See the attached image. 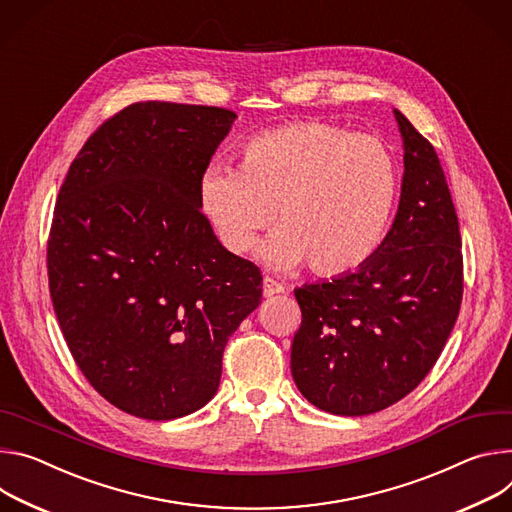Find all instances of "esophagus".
Wrapping results in <instances>:
<instances>
[{"mask_svg": "<svg viewBox=\"0 0 512 512\" xmlns=\"http://www.w3.org/2000/svg\"><path fill=\"white\" fill-rule=\"evenodd\" d=\"M282 291H285V287H282L280 282H276L270 276H264V280H262V293H264V297H272V295H278Z\"/></svg>", "mask_w": 512, "mask_h": 512, "instance_id": "esophagus-1", "label": "esophagus"}]
</instances>
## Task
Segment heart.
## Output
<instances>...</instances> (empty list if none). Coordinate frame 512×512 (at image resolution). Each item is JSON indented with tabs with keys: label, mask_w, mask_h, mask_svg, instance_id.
<instances>
[{
	"label": "heart",
	"mask_w": 512,
	"mask_h": 512,
	"mask_svg": "<svg viewBox=\"0 0 512 512\" xmlns=\"http://www.w3.org/2000/svg\"><path fill=\"white\" fill-rule=\"evenodd\" d=\"M399 199V164L376 136L309 120L248 138L240 168L209 164L199 207L221 246L248 254L274 219L260 256L280 268L307 260L319 276H344L382 248Z\"/></svg>",
	"instance_id": "heart-1"
}]
</instances>
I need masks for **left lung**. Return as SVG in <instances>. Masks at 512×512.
Instances as JSON below:
<instances>
[{
  "label": "left lung",
  "mask_w": 512,
  "mask_h": 512,
  "mask_svg": "<svg viewBox=\"0 0 512 512\" xmlns=\"http://www.w3.org/2000/svg\"><path fill=\"white\" fill-rule=\"evenodd\" d=\"M405 144L399 211L360 270L295 291L297 388L317 409L362 417L415 390L435 366L464 295L460 223L435 148L394 109Z\"/></svg>",
  "instance_id": "obj_1"
}]
</instances>
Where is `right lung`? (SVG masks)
<instances>
[{
    "instance_id": "1",
    "label": "right lung",
    "mask_w": 512,
    "mask_h": 512,
    "mask_svg": "<svg viewBox=\"0 0 512 512\" xmlns=\"http://www.w3.org/2000/svg\"><path fill=\"white\" fill-rule=\"evenodd\" d=\"M234 120L223 107L132 103L89 136L56 197V319L89 384L140 419L207 405L227 339L262 299L260 268L227 252L199 207Z\"/></svg>"
}]
</instances>
